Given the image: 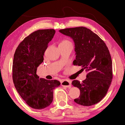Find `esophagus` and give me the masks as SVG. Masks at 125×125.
I'll list each match as a JSON object with an SVG mask.
<instances>
[{
    "label": "esophagus",
    "mask_w": 125,
    "mask_h": 125,
    "mask_svg": "<svg viewBox=\"0 0 125 125\" xmlns=\"http://www.w3.org/2000/svg\"><path fill=\"white\" fill-rule=\"evenodd\" d=\"M62 85L63 86L66 87V88H69L71 85V81L70 80H63L61 83Z\"/></svg>",
    "instance_id": "obj_1"
}]
</instances>
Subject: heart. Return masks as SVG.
Here are the masks:
<instances>
[{
	"label": "heart",
	"instance_id": "obj_1",
	"mask_svg": "<svg viewBox=\"0 0 125 125\" xmlns=\"http://www.w3.org/2000/svg\"><path fill=\"white\" fill-rule=\"evenodd\" d=\"M68 44H72L71 42L68 40H63L59 44V45H68Z\"/></svg>",
	"mask_w": 125,
	"mask_h": 125
}]
</instances>
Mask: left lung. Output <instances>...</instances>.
<instances>
[{
    "label": "left lung",
    "instance_id": "1",
    "mask_svg": "<svg viewBox=\"0 0 125 125\" xmlns=\"http://www.w3.org/2000/svg\"><path fill=\"white\" fill-rule=\"evenodd\" d=\"M59 32L73 40L76 54L73 65L82 66L88 73L82 82L76 80L72 82L80 91L74 101L87 106L97 104L107 94L113 79L112 61L106 45L96 34L83 26Z\"/></svg>",
    "mask_w": 125,
    "mask_h": 125
}]
</instances>
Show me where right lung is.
Returning a JSON list of instances; mask_svg holds the SVG:
<instances>
[{"instance_id":"1","label":"right lung","mask_w":125,"mask_h":125,"mask_svg":"<svg viewBox=\"0 0 125 125\" xmlns=\"http://www.w3.org/2000/svg\"><path fill=\"white\" fill-rule=\"evenodd\" d=\"M55 33L54 29L37 30L25 37L14 54L12 79L15 88L25 103L34 109L48 106L53 100L54 89L60 85L58 80L39 79L36 74Z\"/></svg>"}]
</instances>
